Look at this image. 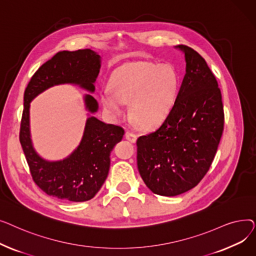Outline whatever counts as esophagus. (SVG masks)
<instances>
[{"label":"esophagus","instance_id":"34e87169","mask_svg":"<svg viewBox=\"0 0 256 256\" xmlns=\"http://www.w3.org/2000/svg\"><path fill=\"white\" fill-rule=\"evenodd\" d=\"M124 136H126V139H128L132 143H135L137 141V135H136V134H134V132H132L130 130L126 132V135Z\"/></svg>","mask_w":256,"mask_h":256}]
</instances>
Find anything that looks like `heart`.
I'll use <instances>...</instances> for the list:
<instances>
[{
  "mask_svg": "<svg viewBox=\"0 0 256 256\" xmlns=\"http://www.w3.org/2000/svg\"><path fill=\"white\" fill-rule=\"evenodd\" d=\"M109 86L110 89L102 90L100 96L108 113L122 115L124 104L130 102L132 120L143 128H152L172 110L180 90V80L169 65L134 62L115 70Z\"/></svg>",
  "mask_w": 256,
  "mask_h": 256,
  "instance_id": "heart-1",
  "label": "heart"
}]
</instances>
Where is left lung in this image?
<instances>
[{
  "label": "left lung",
  "instance_id": "8db88e82",
  "mask_svg": "<svg viewBox=\"0 0 256 256\" xmlns=\"http://www.w3.org/2000/svg\"><path fill=\"white\" fill-rule=\"evenodd\" d=\"M186 74L164 122L137 140V165L148 189L176 196L193 189L208 171L224 128L220 88L206 60L193 48L178 46Z\"/></svg>",
  "mask_w": 256,
  "mask_h": 256
}]
</instances>
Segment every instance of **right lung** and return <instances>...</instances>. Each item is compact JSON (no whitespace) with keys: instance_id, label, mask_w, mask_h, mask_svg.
<instances>
[{"instance_id":"add662e5","label":"right lung","mask_w":256,"mask_h":256,"mask_svg":"<svg viewBox=\"0 0 256 256\" xmlns=\"http://www.w3.org/2000/svg\"><path fill=\"white\" fill-rule=\"evenodd\" d=\"M100 68V56L89 48L59 52L39 67L24 90L20 142L35 184L61 200L82 202L96 196L109 173L110 154L122 139L124 130L90 116L76 148L61 160H46L32 144L30 102L44 90L61 84H74L93 92ZM84 100L86 110L98 111V104L92 96L86 94Z\"/></svg>"}]
</instances>
